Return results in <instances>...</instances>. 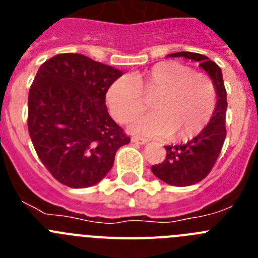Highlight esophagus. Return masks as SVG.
Segmentation results:
<instances>
[{
	"mask_svg": "<svg viewBox=\"0 0 258 258\" xmlns=\"http://www.w3.org/2000/svg\"><path fill=\"white\" fill-rule=\"evenodd\" d=\"M132 142L138 143V145H146L149 141L146 140V138H141V137H132Z\"/></svg>",
	"mask_w": 258,
	"mask_h": 258,
	"instance_id": "esophagus-1",
	"label": "esophagus"
}]
</instances>
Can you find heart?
I'll list each match as a JSON object with an SVG mask.
<instances>
[{"label": "heart", "mask_w": 258, "mask_h": 258, "mask_svg": "<svg viewBox=\"0 0 258 258\" xmlns=\"http://www.w3.org/2000/svg\"><path fill=\"white\" fill-rule=\"evenodd\" d=\"M154 111L136 118L131 132L149 137L188 140L207 126L216 106V92L208 76L192 72L178 61L166 60L143 74L120 77L109 86L107 104L117 121L129 122L146 107L143 94L153 93Z\"/></svg>", "instance_id": "b5f03b06"}]
</instances>
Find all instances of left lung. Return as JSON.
Here are the masks:
<instances>
[{"label": "left lung", "mask_w": 258, "mask_h": 258, "mask_svg": "<svg viewBox=\"0 0 258 258\" xmlns=\"http://www.w3.org/2000/svg\"><path fill=\"white\" fill-rule=\"evenodd\" d=\"M169 56H183L186 59L198 61L200 67L209 75L217 94V104L207 126L187 143L165 146V160L161 164L151 166L152 173L159 179L172 186L183 187L198 183L206 178L222 150L223 142L226 138L225 120L227 95L223 85L222 71L208 56L190 51L174 52Z\"/></svg>", "instance_id": "obj_1"}]
</instances>
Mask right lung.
Instances as JSON below:
<instances>
[{
  "label": "right lung",
  "mask_w": 258,
  "mask_h": 258,
  "mask_svg": "<svg viewBox=\"0 0 258 258\" xmlns=\"http://www.w3.org/2000/svg\"><path fill=\"white\" fill-rule=\"evenodd\" d=\"M120 70L81 54L47 59L28 95V132L40 160L56 181L72 188L101 182L115 155L131 142L106 106Z\"/></svg>",
  "instance_id": "right-lung-1"
}]
</instances>
